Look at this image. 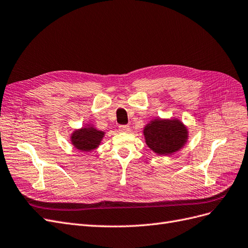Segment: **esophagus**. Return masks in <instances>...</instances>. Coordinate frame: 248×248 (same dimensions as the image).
<instances>
[{"mask_svg":"<svg viewBox=\"0 0 248 248\" xmlns=\"http://www.w3.org/2000/svg\"><path fill=\"white\" fill-rule=\"evenodd\" d=\"M119 130L122 132H128L129 131V126L128 125H120Z\"/></svg>","mask_w":248,"mask_h":248,"instance_id":"esophagus-1","label":"esophagus"}]
</instances>
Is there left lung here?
<instances>
[{
  "instance_id": "1",
  "label": "left lung",
  "mask_w": 248,
  "mask_h": 248,
  "mask_svg": "<svg viewBox=\"0 0 248 248\" xmlns=\"http://www.w3.org/2000/svg\"><path fill=\"white\" fill-rule=\"evenodd\" d=\"M148 147L159 155H169L181 149L187 140V129L179 120H154L144 129Z\"/></svg>"
}]
</instances>
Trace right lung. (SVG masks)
<instances>
[{
    "mask_svg": "<svg viewBox=\"0 0 248 248\" xmlns=\"http://www.w3.org/2000/svg\"><path fill=\"white\" fill-rule=\"evenodd\" d=\"M104 136V132L95 129L93 126L74 131L71 137V141L79 151L89 152L99 146Z\"/></svg>",
    "mask_w": 248,
    "mask_h": 248,
    "instance_id": "1",
    "label": "right lung"
}]
</instances>
